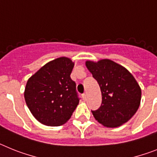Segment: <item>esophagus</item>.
Wrapping results in <instances>:
<instances>
[{"label": "esophagus", "mask_w": 157, "mask_h": 157, "mask_svg": "<svg viewBox=\"0 0 157 157\" xmlns=\"http://www.w3.org/2000/svg\"><path fill=\"white\" fill-rule=\"evenodd\" d=\"M82 99L84 100V101H86V94H82Z\"/></svg>", "instance_id": "34e87169"}]
</instances>
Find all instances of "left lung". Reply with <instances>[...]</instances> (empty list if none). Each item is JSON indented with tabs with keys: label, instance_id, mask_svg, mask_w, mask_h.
I'll return each mask as SVG.
<instances>
[{
	"label": "left lung",
	"instance_id": "1",
	"mask_svg": "<svg viewBox=\"0 0 157 157\" xmlns=\"http://www.w3.org/2000/svg\"><path fill=\"white\" fill-rule=\"evenodd\" d=\"M86 66L99 84L102 95L101 107L92 111L95 120L106 127L127 123L141 103V87L132 74L109 59L87 60Z\"/></svg>",
	"mask_w": 157,
	"mask_h": 157
}]
</instances>
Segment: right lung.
Instances as JSON below:
<instances>
[{
    "label": "right lung",
    "mask_w": 157,
    "mask_h": 157,
    "mask_svg": "<svg viewBox=\"0 0 157 157\" xmlns=\"http://www.w3.org/2000/svg\"><path fill=\"white\" fill-rule=\"evenodd\" d=\"M74 65L70 58H56L41 67L27 81L26 104L34 117L44 125L64 124L79 103L75 82L70 77Z\"/></svg>",
    "instance_id": "obj_1"
}]
</instances>
